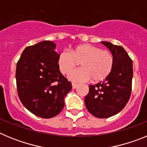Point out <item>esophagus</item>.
Instances as JSON below:
<instances>
[{"mask_svg": "<svg viewBox=\"0 0 147 147\" xmlns=\"http://www.w3.org/2000/svg\"><path fill=\"white\" fill-rule=\"evenodd\" d=\"M77 86H78L77 84H76V83H72V88H73V89H75V88H76Z\"/></svg>", "mask_w": 147, "mask_h": 147, "instance_id": "1", "label": "esophagus"}]
</instances>
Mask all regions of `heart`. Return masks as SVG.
<instances>
[{
    "mask_svg": "<svg viewBox=\"0 0 147 147\" xmlns=\"http://www.w3.org/2000/svg\"><path fill=\"white\" fill-rule=\"evenodd\" d=\"M80 62L82 69H71ZM113 57L109 51L101 50L89 43L76 45L69 51H62L57 57V66L63 74L69 73L68 79L73 82H87L92 79L94 82L105 80L113 67Z\"/></svg>",
    "mask_w": 147,
    "mask_h": 147,
    "instance_id": "heart-1",
    "label": "heart"
}]
</instances>
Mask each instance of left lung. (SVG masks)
<instances>
[{
	"label": "left lung",
	"instance_id": "obj_1",
	"mask_svg": "<svg viewBox=\"0 0 147 147\" xmlns=\"http://www.w3.org/2000/svg\"><path fill=\"white\" fill-rule=\"evenodd\" d=\"M113 57L112 72L105 80L89 85L85 103L90 113L99 119L111 117L126 106L130 97L133 76L132 59L120 45L102 41Z\"/></svg>",
	"mask_w": 147,
	"mask_h": 147
}]
</instances>
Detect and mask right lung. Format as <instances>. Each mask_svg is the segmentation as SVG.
Returning <instances> with one entry per match:
<instances>
[{"instance_id": "1", "label": "right lung", "mask_w": 147, "mask_h": 147, "mask_svg": "<svg viewBox=\"0 0 147 147\" xmlns=\"http://www.w3.org/2000/svg\"><path fill=\"white\" fill-rule=\"evenodd\" d=\"M57 45L44 40L24 49L17 63L16 82L24 107L39 117L58 115L65 105V96L72 85L57 66Z\"/></svg>"}]
</instances>
